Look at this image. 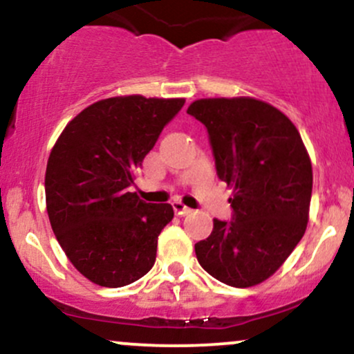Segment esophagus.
I'll use <instances>...</instances> for the list:
<instances>
[{"instance_id":"34e87169","label":"esophagus","mask_w":354,"mask_h":354,"mask_svg":"<svg viewBox=\"0 0 354 354\" xmlns=\"http://www.w3.org/2000/svg\"><path fill=\"white\" fill-rule=\"evenodd\" d=\"M173 209H174V213L178 214V216H185V214L191 213V209L188 208V206L183 205L181 201H173Z\"/></svg>"}]
</instances>
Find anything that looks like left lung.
<instances>
[{"label":"left lung","mask_w":354,"mask_h":354,"mask_svg":"<svg viewBox=\"0 0 354 354\" xmlns=\"http://www.w3.org/2000/svg\"><path fill=\"white\" fill-rule=\"evenodd\" d=\"M188 115L208 131L216 174L234 188L230 221L194 245L198 263L218 281L248 288L265 281L303 238L313 169L296 126L265 101L209 98Z\"/></svg>","instance_id":"8db88e82"}]
</instances>
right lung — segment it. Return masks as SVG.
<instances>
[{
    "instance_id": "right-lung-1",
    "label": "right lung",
    "mask_w": 354,
    "mask_h": 354,
    "mask_svg": "<svg viewBox=\"0 0 354 354\" xmlns=\"http://www.w3.org/2000/svg\"><path fill=\"white\" fill-rule=\"evenodd\" d=\"M183 104V98L101 100L71 120L53 146L44 178L48 216L73 266L89 281L120 288L153 268L173 208L140 200L129 188Z\"/></svg>"
}]
</instances>
